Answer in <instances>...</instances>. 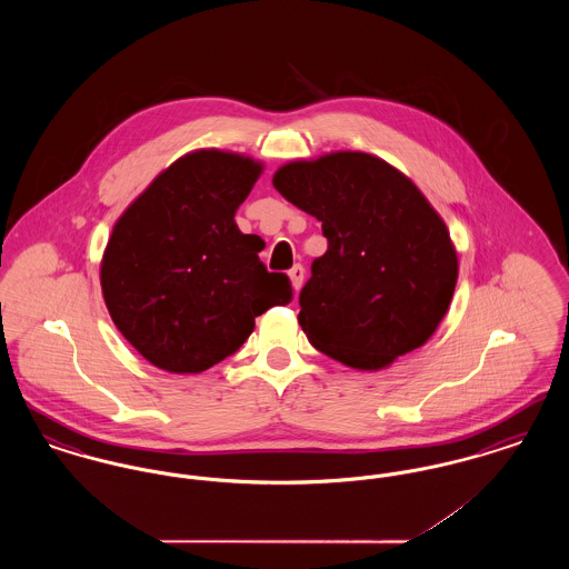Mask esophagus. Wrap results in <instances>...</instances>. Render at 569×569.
I'll list each match as a JSON object with an SVG mask.
<instances>
[{"label": "esophagus", "mask_w": 569, "mask_h": 569, "mask_svg": "<svg viewBox=\"0 0 569 569\" xmlns=\"http://www.w3.org/2000/svg\"><path fill=\"white\" fill-rule=\"evenodd\" d=\"M288 274H290V279H292V286H295L297 290H300V288H302V281H305V267H302V264H295Z\"/></svg>", "instance_id": "1"}]
</instances>
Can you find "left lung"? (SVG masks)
<instances>
[{"mask_svg": "<svg viewBox=\"0 0 569 569\" xmlns=\"http://www.w3.org/2000/svg\"><path fill=\"white\" fill-rule=\"evenodd\" d=\"M272 186L328 239L300 292L311 346L358 371L422 348L452 302L459 256L416 183L378 156L332 151L283 163Z\"/></svg>", "mask_w": 569, "mask_h": 569, "instance_id": "left-lung-1", "label": "left lung"}]
</instances>
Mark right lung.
<instances>
[{
	"label": "right lung",
	"instance_id": "add662e5",
	"mask_svg": "<svg viewBox=\"0 0 569 569\" xmlns=\"http://www.w3.org/2000/svg\"><path fill=\"white\" fill-rule=\"evenodd\" d=\"M264 163L196 149L163 168L114 221L100 264L110 318L168 373H202L237 352L256 318L292 298L234 221Z\"/></svg>",
	"mask_w": 569,
	"mask_h": 569
}]
</instances>
